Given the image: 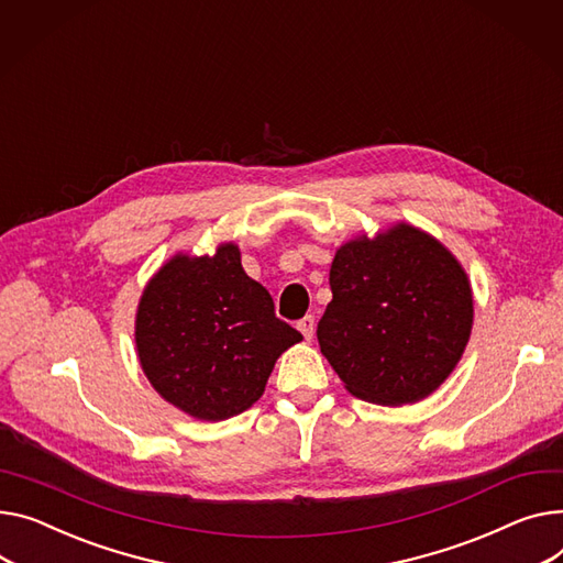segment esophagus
Wrapping results in <instances>:
<instances>
[{"mask_svg": "<svg viewBox=\"0 0 563 563\" xmlns=\"http://www.w3.org/2000/svg\"><path fill=\"white\" fill-rule=\"evenodd\" d=\"M296 328H298V330H301V334H303V336H306V340L310 342V340H312V334H314V317H312V314L303 317L301 321H298V323H296Z\"/></svg>", "mask_w": 563, "mask_h": 563, "instance_id": "esophagus-1", "label": "esophagus"}]
</instances>
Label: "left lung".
<instances>
[{
	"label": "left lung",
	"mask_w": 563,
	"mask_h": 563,
	"mask_svg": "<svg viewBox=\"0 0 563 563\" xmlns=\"http://www.w3.org/2000/svg\"><path fill=\"white\" fill-rule=\"evenodd\" d=\"M321 353L368 402L430 396L457 366L473 328V294L457 257L432 235L396 223L336 249Z\"/></svg>",
	"instance_id": "obj_1"
}]
</instances>
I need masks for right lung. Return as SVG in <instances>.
Returning a JSON list of instances; mask_svg holds the SVG:
<instances>
[{
	"label": "right lung",
	"instance_id": "right-lung-1",
	"mask_svg": "<svg viewBox=\"0 0 563 563\" xmlns=\"http://www.w3.org/2000/svg\"><path fill=\"white\" fill-rule=\"evenodd\" d=\"M303 334L276 317L269 291L242 269L235 244L174 255L142 291L135 346L144 376L201 421L242 415L265 391L276 360Z\"/></svg>",
	"mask_w": 563,
	"mask_h": 563
}]
</instances>
